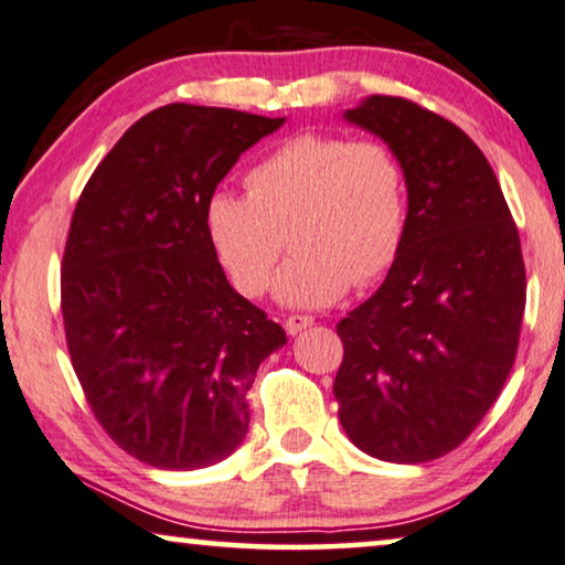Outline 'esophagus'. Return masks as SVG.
I'll return each instance as SVG.
<instances>
[{
  "label": "esophagus",
  "mask_w": 565,
  "mask_h": 565,
  "mask_svg": "<svg viewBox=\"0 0 565 565\" xmlns=\"http://www.w3.org/2000/svg\"><path fill=\"white\" fill-rule=\"evenodd\" d=\"M312 322H315L312 315H289V317H286L284 328H286V332H289V335H297V332L309 328Z\"/></svg>",
  "instance_id": "esophagus-1"
}]
</instances>
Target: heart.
Listing matches in <instances>:
<instances>
[{
  "mask_svg": "<svg viewBox=\"0 0 565 565\" xmlns=\"http://www.w3.org/2000/svg\"><path fill=\"white\" fill-rule=\"evenodd\" d=\"M248 196L214 192L206 235L230 281L245 297L276 281L291 307H324L348 286L379 281L396 264L409 227V177L381 138L301 132L245 173Z\"/></svg>",
  "mask_w": 565,
  "mask_h": 565,
  "instance_id": "heart-1",
  "label": "heart"
}]
</instances>
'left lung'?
I'll return each mask as SVG.
<instances>
[{
	"label": "left lung",
	"mask_w": 565,
	"mask_h": 565,
	"mask_svg": "<svg viewBox=\"0 0 565 565\" xmlns=\"http://www.w3.org/2000/svg\"><path fill=\"white\" fill-rule=\"evenodd\" d=\"M345 120L407 166V241L371 299L338 322V419L363 452L425 463L497 402L524 315L520 233L479 146L445 117L373 94Z\"/></svg>",
	"instance_id": "obj_1"
}]
</instances>
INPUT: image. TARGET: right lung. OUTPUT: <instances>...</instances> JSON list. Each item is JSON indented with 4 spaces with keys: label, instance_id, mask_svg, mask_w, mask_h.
<instances>
[{
    "label": "right lung",
    "instance_id": "right-lung-1",
    "mask_svg": "<svg viewBox=\"0 0 565 565\" xmlns=\"http://www.w3.org/2000/svg\"><path fill=\"white\" fill-rule=\"evenodd\" d=\"M284 117L177 105L140 117L78 196L61 312L86 402L125 452L166 471L230 456L248 388L286 343L227 284L204 210L243 150Z\"/></svg>",
    "mask_w": 565,
    "mask_h": 565
}]
</instances>
